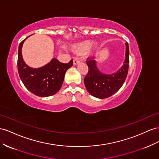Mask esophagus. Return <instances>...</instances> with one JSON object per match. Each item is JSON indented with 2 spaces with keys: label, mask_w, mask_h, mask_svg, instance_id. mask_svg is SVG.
Here are the masks:
<instances>
[{
  "label": "esophagus",
  "mask_w": 159,
  "mask_h": 159,
  "mask_svg": "<svg viewBox=\"0 0 159 159\" xmlns=\"http://www.w3.org/2000/svg\"><path fill=\"white\" fill-rule=\"evenodd\" d=\"M80 62V59L78 58V57L74 58V61H73V63H74V65H77V64H78Z\"/></svg>",
  "instance_id": "obj_1"
}]
</instances>
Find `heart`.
Masks as SVG:
<instances>
[{"mask_svg":"<svg viewBox=\"0 0 159 159\" xmlns=\"http://www.w3.org/2000/svg\"><path fill=\"white\" fill-rule=\"evenodd\" d=\"M98 48V44L97 42H93V43H91V41L89 40H86L74 45L72 47V49L78 54L83 53L88 50L89 54H92L97 50Z\"/></svg>","mask_w":159,"mask_h":159,"instance_id":"1","label":"heart"}]
</instances>
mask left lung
<instances>
[{"label": "left lung", "instance_id": "8db88e82", "mask_svg": "<svg viewBox=\"0 0 159 159\" xmlns=\"http://www.w3.org/2000/svg\"><path fill=\"white\" fill-rule=\"evenodd\" d=\"M125 60L123 66L116 72L106 74L99 70L94 59L86 61L89 70L84 80L85 86L92 96L100 99L109 98L122 86L128 74L129 67V48L126 43Z\"/></svg>", "mask_w": 159, "mask_h": 159}]
</instances>
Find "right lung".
<instances>
[{
	"mask_svg": "<svg viewBox=\"0 0 159 159\" xmlns=\"http://www.w3.org/2000/svg\"><path fill=\"white\" fill-rule=\"evenodd\" d=\"M27 39L19 46L17 67L20 78L25 88L35 95L40 97L53 96L61 88L66 72L73 66V60L68 63H63L53 58L43 67H29L22 56L23 45Z\"/></svg>",
	"mask_w": 159,
	"mask_h": 159,
	"instance_id": "obj_1",
	"label": "right lung"
}]
</instances>
